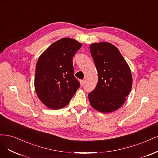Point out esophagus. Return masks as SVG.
Wrapping results in <instances>:
<instances>
[{
    "mask_svg": "<svg viewBox=\"0 0 158 158\" xmlns=\"http://www.w3.org/2000/svg\"><path fill=\"white\" fill-rule=\"evenodd\" d=\"M80 84H81V86H83L85 85V81L84 80H81L80 81Z\"/></svg>",
    "mask_w": 158,
    "mask_h": 158,
    "instance_id": "34e87169",
    "label": "esophagus"
}]
</instances>
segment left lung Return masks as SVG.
<instances>
[{"mask_svg": "<svg viewBox=\"0 0 158 158\" xmlns=\"http://www.w3.org/2000/svg\"><path fill=\"white\" fill-rule=\"evenodd\" d=\"M90 51L98 77L95 89L89 94L90 105L102 113L112 112L124 104L131 90L129 66L118 48L110 43L91 44Z\"/></svg>", "mask_w": 158, "mask_h": 158, "instance_id": "obj_1", "label": "left lung"}]
</instances>
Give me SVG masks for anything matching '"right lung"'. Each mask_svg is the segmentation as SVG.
<instances>
[{"mask_svg": "<svg viewBox=\"0 0 158 158\" xmlns=\"http://www.w3.org/2000/svg\"><path fill=\"white\" fill-rule=\"evenodd\" d=\"M81 43L70 38L52 43L40 56L36 65L35 89L40 101L52 110L67 106L79 88L73 75V57Z\"/></svg>", "mask_w": 158, "mask_h": 158, "instance_id": "1", "label": "right lung"}]
</instances>
